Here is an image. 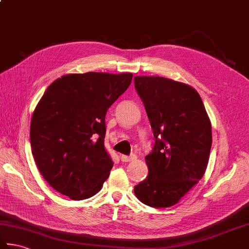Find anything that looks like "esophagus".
Segmentation results:
<instances>
[{
	"label": "esophagus",
	"mask_w": 249,
	"mask_h": 249,
	"mask_svg": "<svg viewBox=\"0 0 249 249\" xmlns=\"http://www.w3.org/2000/svg\"><path fill=\"white\" fill-rule=\"evenodd\" d=\"M134 160H136V155H130V157H128V155H121L122 162H131Z\"/></svg>",
	"instance_id": "34e87169"
}]
</instances>
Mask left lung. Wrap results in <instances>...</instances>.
I'll use <instances>...</instances> for the list:
<instances>
[{
  "mask_svg": "<svg viewBox=\"0 0 249 249\" xmlns=\"http://www.w3.org/2000/svg\"><path fill=\"white\" fill-rule=\"evenodd\" d=\"M155 143L145 157L148 176L135 186L140 202L170 207L205 174L212 148V124L198 92L162 76H135Z\"/></svg>",
  "mask_w": 249,
  "mask_h": 249,
  "instance_id": "8db88e82",
  "label": "left lung"
}]
</instances>
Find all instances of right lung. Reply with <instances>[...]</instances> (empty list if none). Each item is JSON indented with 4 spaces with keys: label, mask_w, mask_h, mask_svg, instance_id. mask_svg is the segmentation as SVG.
Instances as JSON below:
<instances>
[{
    "label": "right lung",
    "mask_w": 249,
    "mask_h": 249,
    "mask_svg": "<svg viewBox=\"0 0 249 249\" xmlns=\"http://www.w3.org/2000/svg\"><path fill=\"white\" fill-rule=\"evenodd\" d=\"M131 73L63 75L47 87L31 119L34 160L50 186L71 199L95 196L113 162L105 149L106 113Z\"/></svg>",
    "instance_id": "1"
}]
</instances>
